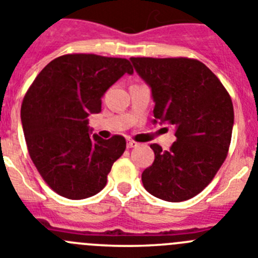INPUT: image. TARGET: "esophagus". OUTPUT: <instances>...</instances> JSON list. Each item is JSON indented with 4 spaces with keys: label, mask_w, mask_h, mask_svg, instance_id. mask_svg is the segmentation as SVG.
Listing matches in <instances>:
<instances>
[{
    "label": "esophagus",
    "mask_w": 258,
    "mask_h": 258,
    "mask_svg": "<svg viewBox=\"0 0 258 258\" xmlns=\"http://www.w3.org/2000/svg\"><path fill=\"white\" fill-rule=\"evenodd\" d=\"M138 145H139L138 143H135V141H132V140L127 141V148H128V149H131V148H136Z\"/></svg>",
    "instance_id": "esophagus-1"
}]
</instances>
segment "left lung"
Wrapping results in <instances>:
<instances>
[{
	"mask_svg": "<svg viewBox=\"0 0 258 258\" xmlns=\"http://www.w3.org/2000/svg\"><path fill=\"white\" fill-rule=\"evenodd\" d=\"M130 60L152 91L153 123L172 124L176 136L168 152L150 145L155 158L141 175L144 187L163 201H187L210 184L226 158L234 126L230 96L198 60Z\"/></svg>",
	"mask_w": 258,
	"mask_h": 258,
	"instance_id": "8db88e82",
	"label": "left lung"
}]
</instances>
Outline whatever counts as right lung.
<instances>
[{
	"instance_id": "obj_1",
	"label": "right lung",
	"mask_w": 258,
	"mask_h": 258,
	"mask_svg": "<svg viewBox=\"0 0 258 258\" xmlns=\"http://www.w3.org/2000/svg\"><path fill=\"white\" fill-rule=\"evenodd\" d=\"M126 73H134L127 59L62 55L39 72L25 94L20 117L28 152L59 196L78 201L97 194L123 154L122 136H91L89 115L101 112V97Z\"/></svg>"
}]
</instances>
